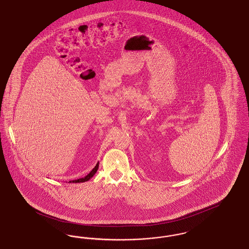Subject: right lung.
Here are the masks:
<instances>
[{
  "label": "right lung",
  "instance_id": "obj_1",
  "mask_svg": "<svg viewBox=\"0 0 249 249\" xmlns=\"http://www.w3.org/2000/svg\"><path fill=\"white\" fill-rule=\"evenodd\" d=\"M98 169H99V162H97V164H96L94 168L92 169V171H91L89 175H87L85 178H79V179H76V180H71V181H69V183H82V182L89 181L90 178L94 176Z\"/></svg>",
  "mask_w": 249,
  "mask_h": 249
}]
</instances>
